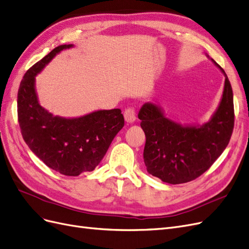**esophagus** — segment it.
Instances as JSON below:
<instances>
[{
    "label": "esophagus",
    "mask_w": 249,
    "mask_h": 249,
    "mask_svg": "<svg viewBox=\"0 0 249 249\" xmlns=\"http://www.w3.org/2000/svg\"><path fill=\"white\" fill-rule=\"evenodd\" d=\"M124 119L126 123H134L135 120H136V111H135V109L133 107H130L125 109L124 113Z\"/></svg>",
    "instance_id": "obj_1"
}]
</instances>
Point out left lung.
I'll return each mask as SVG.
<instances>
[{
    "label": "left lung",
    "instance_id": "left-lung-1",
    "mask_svg": "<svg viewBox=\"0 0 249 249\" xmlns=\"http://www.w3.org/2000/svg\"><path fill=\"white\" fill-rule=\"evenodd\" d=\"M219 107L209 123L182 126L164 116L159 107L144 104L138 113L145 133L143 159L150 175L168 184L190 182L206 172L223 153L231 137L235 112L227 73Z\"/></svg>",
    "mask_w": 249,
    "mask_h": 249
}]
</instances>
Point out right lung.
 Listing matches in <instances>:
<instances>
[{"label": "right lung", "mask_w": 249, "mask_h": 249, "mask_svg": "<svg viewBox=\"0 0 249 249\" xmlns=\"http://www.w3.org/2000/svg\"><path fill=\"white\" fill-rule=\"evenodd\" d=\"M71 47L62 44L55 48L27 71L18 92V119L27 145L48 167L64 176L77 177L99 165L124 125V118L120 109L62 118L53 116L38 104L35 76L60 51Z\"/></svg>", "instance_id": "1"}]
</instances>
